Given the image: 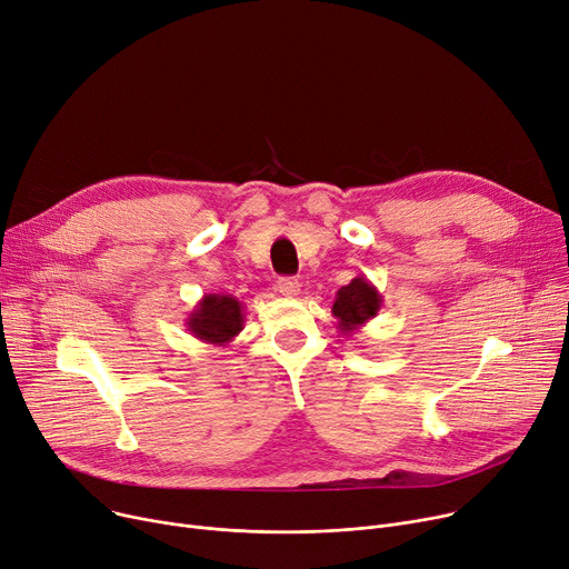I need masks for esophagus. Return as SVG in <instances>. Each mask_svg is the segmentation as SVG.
I'll use <instances>...</instances> for the list:
<instances>
[{"mask_svg": "<svg viewBox=\"0 0 569 569\" xmlns=\"http://www.w3.org/2000/svg\"><path fill=\"white\" fill-rule=\"evenodd\" d=\"M278 291L287 298H293L300 291V282L296 278H280L278 280Z\"/></svg>", "mask_w": 569, "mask_h": 569, "instance_id": "34e87169", "label": "esophagus"}]
</instances>
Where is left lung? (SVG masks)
<instances>
[{
	"mask_svg": "<svg viewBox=\"0 0 569 569\" xmlns=\"http://www.w3.org/2000/svg\"><path fill=\"white\" fill-rule=\"evenodd\" d=\"M383 306V296L365 276L353 278L347 287L336 293L332 303V317L338 319V328L342 336H353L367 321H372Z\"/></svg>",
	"mask_w": 569,
	"mask_h": 569,
	"instance_id": "8db88e82",
	"label": "left lung"
}]
</instances>
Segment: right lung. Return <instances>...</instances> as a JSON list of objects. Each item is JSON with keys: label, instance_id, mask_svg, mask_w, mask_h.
Masks as SVG:
<instances>
[{"label": "right lung", "instance_id": "right-lung-1", "mask_svg": "<svg viewBox=\"0 0 569 569\" xmlns=\"http://www.w3.org/2000/svg\"><path fill=\"white\" fill-rule=\"evenodd\" d=\"M246 323L243 306L229 293H204L186 319V330L199 342L224 347L239 336Z\"/></svg>", "mask_w": 569, "mask_h": 569}]
</instances>
